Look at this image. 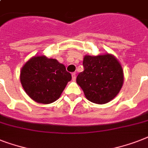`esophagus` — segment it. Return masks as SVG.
I'll use <instances>...</instances> for the list:
<instances>
[{"instance_id": "obj_1", "label": "esophagus", "mask_w": 148, "mask_h": 148, "mask_svg": "<svg viewBox=\"0 0 148 148\" xmlns=\"http://www.w3.org/2000/svg\"><path fill=\"white\" fill-rule=\"evenodd\" d=\"M71 76H72V80H73V81H75V80H76V73H72V74H71Z\"/></svg>"}]
</instances>
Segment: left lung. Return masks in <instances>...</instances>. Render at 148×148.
I'll list each match as a JSON object with an SVG mask.
<instances>
[{
  "instance_id": "8db88e82",
  "label": "left lung",
  "mask_w": 148,
  "mask_h": 148,
  "mask_svg": "<svg viewBox=\"0 0 148 148\" xmlns=\"http://www.w3.org/2000/svg\"><path fill=\"white\" fill-rule=\"evenodd\" d=\"M83 65L84 70L76 81L88 101L102 104L117 96L124 83V72L114 56L85 55Z\"/></svg>"
}]
</instances>
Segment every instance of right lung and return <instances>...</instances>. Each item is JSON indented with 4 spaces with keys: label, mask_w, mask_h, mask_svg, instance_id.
<instances>
[{
    "label": "right lung",
    "mask_w": 148,
    "mask_h": 148,
    "mask_svg": "<svg viewBox=\"0 0 148 148\" xmlns=\"http://www.w3.org/2000/svg\"><path fill=\"white\" fill-rule=\"evenodd\" d=\"M20 80L27 95L36 102L51 103L60 97L71 74L65 66L46 56H34L23 66Z\"/></svg>",
    "instance_id": "right-lung-1"
}]
</instances>
